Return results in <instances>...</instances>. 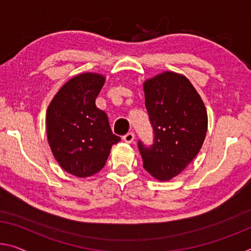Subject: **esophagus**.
I'll return each instance as SVG.
<instances>
[{
	"label": "esophagus",
	"instance_id": "1",
	"mask_svg": "<svg viewBox=\"0 0 251 251\" xmlns=\"http://www.w3.org/2000/svg\"><path fill=\"white\" fill-rule=\"evenodd\" d=\"M134 137H135L134 133L129 132V133H127L126 135H124V136H123V140H124L126 143H132L134 141Z\"/></svg>",
	"mask_w": 251,
	"mask_h": 251
}]
</instances>
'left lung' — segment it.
Here are the masks:
<instances>
[{
    "mask_svg": "<svg viewBox=\"0 0 251 251\" xmlns=\"http://www.w3.org/2000/svg\"><path fill=\"white\" fill-rule=\"evenodd\" d=\"M144 93L154 138L151 146L138 141V151L147 172L166 181L197 156L205 138L208 116L197 90L181 75L164 73L149 79Z\"/></svg>",
    "mask_w": 251,
    "mask_h": 251,
    "instance_id": "1",
    "label": "left lung"
}]
</instances>
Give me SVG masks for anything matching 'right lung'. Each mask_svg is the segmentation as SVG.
Wrapping results in <instances>:
<instances>
[{"instance_id": "1", "label": "right lung", "mask_w": 251, "mask_h": 251, "mask_svg": "<svg viewBox=\"0 0 251 251\" xmlns=\"http://www.w3.org/2000/svg\"><path fill=\"white\" fill-rule=\"evenodd\" d=\"M105 78L82 74L62 86L47 110V136L55 160L67 172L87 177L104 168L110 149L121 141L107 114L96 106Z\"/></svg>"}]
</instances>
